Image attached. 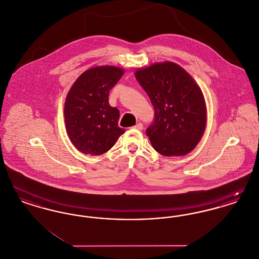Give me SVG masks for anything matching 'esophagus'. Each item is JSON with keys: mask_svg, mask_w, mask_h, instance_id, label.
Returning a JSON list of instances; mask_svg holds the SVG:
<instances>
[{"mask_svg": "<svg viewBox=\"0 0 259 259\" xmlns=\"http://www.w3.org/2000/svg\"><path fill=\"white\" fill-rule=\"evenodd\" d=\"M134 128L137 129V130H139V131H142V130L144 129V126H143V124L140 122V123H138L137 125H135V126H134Z\"/></svg>", "mask_w": 259, "mask_h": 259, "instance_id": "obj_1", "label": "esophagus"}]
</instances>
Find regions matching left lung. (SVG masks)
Instances as JSON below:
<instances>
[{"label":"left lung","mask_w":259,"mask_h":259,"mask_svg":"<svg viewBox=\"0 0 259 259\" xmlns=\"http://www.w3.org/2000/svg\"><path fill=\"white\" fill-rule=\"evenodd\" d=\"M135 77L154 107V121L146 131L153 148L169 157L193 150L207 123L206 102L197 82L170 61L139 68Z\"/></svg>","instance_id":"1"}]
</instances>
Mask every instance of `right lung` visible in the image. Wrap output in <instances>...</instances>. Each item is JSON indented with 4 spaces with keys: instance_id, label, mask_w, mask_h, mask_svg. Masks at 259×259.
Returning <instances> with one entry per match:
<instances>
[{
    "instance_id": "right-lung-1",
    "label": "right lung",
    "mask_w": 259,
    "mask_h": 259,
    "mask_svg": "<svg viewBox=\"0 0 259 259\" xmlns=\"http://www.w3.org/2000/svg\"><path fill=\"white\" fill-rule=\"evenodd\" d=\"M124 72L116 66H97L80 74L69 90L65 125L70 141L80 152L103 154L124 134L118 126L119 111L109 104L110 90Z\"/></svg>"
}]
</instances>
